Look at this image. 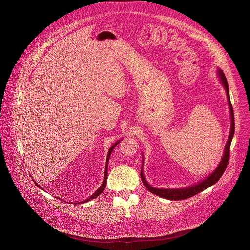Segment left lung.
Returning <instances> with one entry per match:
<instances>
[{
  "mask_svg": "<svg viewBox=\"0 0 250 250\" xmlns=\"http://www.w3.org/2000/svg\"><path fill=\"white\" fill-rule=\"evenodd\" d=\"M219 73V77L220 80L224 86V88L226 89L227 92V96H228V101H229V111H230V119H231V126H230V132L229 135V139L227 141L226 145V148H225V152L223 155V158L220 162V164L218 165V167L216 168V170L213 171L208 177H207L206 179H204L203 181H201L200 183L187 187V188H183V189H157L154 188L152 186H150L144 176V173H142V165H141V172H140V178L141 181L144 183V185L146 186V188L152 194L162 197L164 199H168V200H174V201H180V200H185L188 199L190 197H193L199 193H201L202 191L206 190L207 188L210 187L211 185L216 184L220 178L223 176L224 172L226 171V168L229 164V148H230V144L231 140L234 134V115H233V110H232V104L230 103V98H229V84H228V80L223 72V70L219 69L218 70ZM144 160V159H142Z\"/></svg>",
  "mask_w": 250,
  "mask_h": 250,
  "instance_id": "1",
  "label": "left lung"
}]
</instances>
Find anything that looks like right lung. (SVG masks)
Wrapping results in <instances>:
<instances>
[{
    "label": "right lung",
    "instance_id": "add662e5",
    "mask_svg": "<svg viewBox=\"0 0 250 250\" xmlns=\"http://www.w3.org/2000/svg\"><path fill=\"white\" fill-rule=\"evenodd\" d=\"M120 144V141H118V142H116V144L110 148V150H109V152H108V157H106V162H105V170H104V181H103V183H102V185H101V187L91 196V197H89L87 200H85V201H82L81 202V204H83V203H86V202H88V201H91V200H93V199H95V198H97L100 194H102V192L104 191V189L105 188V184H106V179H108V164H109V158H110V156H111V154H112V151L114 150V148H115V146H117V145H119ZM37 184V183H35ZM38 185V184H37ZM39 186V185H38ZM40 187V186H39ZM41 188V187H40ZM60 200V199H59Z\"/></svg>",
    "mask_w": 250,
    "mask_h": 250
}]
</instances>
